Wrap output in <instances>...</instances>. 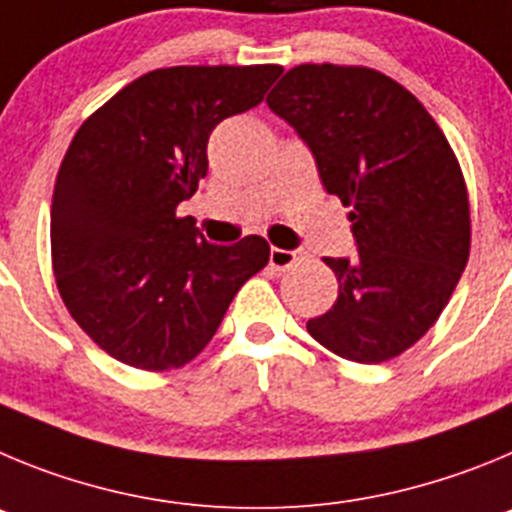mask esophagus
Here are the masks:
<instances>
[{"label": "esophagus", "instance_id": "34e87169", "mask_svg": "<svg viewBox=\"0 0 512 512\" xmlns=\"http://www.w3.org/2000/svg\"><path fill=\"white\" fill-rule=\"evenodd\" d=\"M303 257H306L303 250H280V247H273V250H270V265H273L275 270H288V267H293L296 262H301Z\"/></svg>", "mask_w": 512, "mask_h": 512}]
</instances>
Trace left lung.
I'll return each mask as SVG.
<instances>
[{
  "instance_id": "1",
  "label": "left lung",
  "mask_w": 512,
  "mask_h": 512,
  "mask_svg": "<svg viewBox=\"0 0 512 512\" xmlns=\"http://www.w3.org/2000/svg\"><path fill=\"white\" fill-rule=\"evenodd\" d=\"M267 107L306 142L326 191L352 209L357 255L324 257L339 296L308 334L349 362L398 357L436 324L469 260L457 155L411 91L365 66L290 68Z\"/></svg>"
}]
</instances>
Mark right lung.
<instances>
[{
	"mask_svg": "<svg viewBox=\"0 0 512 512\" xmlns=\"http://www.w3.org/2000/svg\"><path fill=\"white\" fill-rule=\"evenodd\" d=\"M280 73L270 63L158 68L73 135L50 206L55 283L76 324L124 365L191 362L270 260L257 234L209 245L176 209L206 178L211 130L257 107Z\"/></svg>",
	"mask_w": 512,
	"mask_h": 512,
	"instance_id": "add662e5",
	"label": "right lung"
}]
</instances>
